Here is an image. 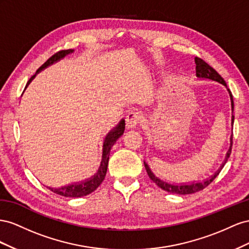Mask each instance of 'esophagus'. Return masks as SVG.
Here are the masks:
<instances>
[{
	"label": "esophagus",
	"instance_id": "obj_1",
	"mask_svg": "<svg viewBox=\"0 0 249 249\" xmlns=\"http://www.w3.org/2000/svg\"><path fill=\"white\" fill-rule=\"evenodd\" d=\"M141 123V115L137 111H130L126 118V126L128 128H136Z\"/></svg>",
	"mask_w": 249,
	"mask_h": 249
}]
</instances>
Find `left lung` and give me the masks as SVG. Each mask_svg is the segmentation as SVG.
<instances>
[{"instance_id":"left-lung-1","label":"left lung","mask_w":249,"mask_h":249,"mask_svg":"<svg viewBox=\"0 0 249 249\" xmlns=\"http://www.w3.org/2000/svg\"><path fill=\"white\" fill-rule=\"evenodd\" d=\"M195 63H196V76L199 78V79H209V80L216 81V82H219V83L223 84L224 87L227 89V85H226L223 78L217 73L216 70H214L210 65H208V63L205 62L203 59H201L199 57H195ZM227 90H229V94H230V97H231V111L233 112L232 96H231V90L229 89H227ZM233 119H235V117H233V115H232L231 116V125L233 124ZM231 146H232V137H231V147L229 149V151H227V153H226L225 160L222 162L221 167L219 168V170H218L217 172H215L214 175H212L211 177H209V178L204 179L203 181H199V182H195L194 181V182H191V183H181V184L169 183L167 181H164V180L160 179L159 177H156L153 174V172L151 171V169L149 168V166H148V164H147L146 161H144V165H145V168L147 170V173H148L149 177H150V179L153 182H155L156 184H158V186L160 189L169 192V193H172V194H178V195L192 194V193H196V192H199V191L203 190L204 188H207L209 184L216 178L217 175L220 173V171H221L222 168L226 164L227 160H229V158H230L231 152Z\"/></svg>"}]
</instances>
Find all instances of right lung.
Masks as SVG:
<instances>
[{"instance_id": "right-lung-1", "label": "right lung", "mask_w": 249, "mask_h": 249, "mask_svg": "<svg viewBox=\"0 0 249 249\" xmlns=\"http://www.w3.org/2000/svg\"><path fill=\"white\" fill-rule=\"evenodd\" d=\"M73 52H74L73 49H69V50H61V51L55 53L37 70L36 73L40 72L41 70H44L47 67L51 66L52 63L60 60L68 54H71ZM34 77H35V75L30 78V80L28 81V84L31 82V80ZM124 130H125V121L121 120V122L107 134V136L105 137L104 143H103V154H102L101 165H100V168H99V170H98V172L96 173V175H94L91 178L85 180V181H82V182H79V183L69 184V186L61 187V188H50V187H47V188L49 190H51L52 192H54L55 194H58L60 196H65V197H82V196H87V195L90 194L91 192H94L104 180L106 171H107L110 149L113 146V144L116 143V141L124 133Z\"/></svg>"}]
</instances>
